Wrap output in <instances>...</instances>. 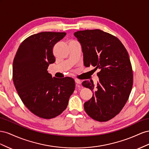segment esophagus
<instances>
[{
    "mask_svg": "<svg viewBox=\"0 0 149 149\" xmlns=\"http://www.w3.org/2000/svg\"><path fill=\"white\" fill-rule=\"evenodd\" d=\"M75 82L76 84H78V85L81 84V81H80V80H79V79H75Z\"/></svg>",
    "mask_w": 149,
    "mask_h": 149,
    "instance_id": "obj_1",
    "label": "esophagus"
}]
</instances>
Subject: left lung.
<instances>
[{
    "instance_id": "1",
    "label": "left lung",
    "mask_w": 149,
    "mask_h": 149,
    "mask_svg": "<svg viewBox=\"0 0 149 149\" xmlns=\"http://www.w3.org/2000/svg\"><path fill=\"white\" fill-rule=\"evenodd\" d=\"M82 46L84 64L99 69V82L85 80L82 86L93 92L84 109L93 119L108 121L119 113L129 99L133 85V72L128 52L122 42L101 30L74 33Z\"/></svg>"
}]
</instances>
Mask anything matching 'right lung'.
Returning <instances> with one entry per match:
<instances>
[{
  "instance_id": "right-lung-1",
  "label": "right lung",
  "mask_w": 149,
  "mask_h": 149,
  "mask_svg": "<svg viewBox=\"0 0 149 149\" xmlns=\"http://www.w3.org/2000/svg\"><path fill=\"white\" fill-rule=\"evenodd\" d=\"M65 32H42L24 40L13 62V81L20 99L36 116L49 119L67 108L75 89L71 77H52L48 67L56 61L53 47Z\"/></svg>"
}]
</instances>
